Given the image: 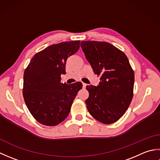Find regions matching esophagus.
Returning a JSON list of instances; mask_svg holds the SVG:
<instances>
[{
  "label": "esophagus",
  "mask_w": 160,
  "mask_h": 160,
  "mask_svg": "<svg viewBox=\"0 0 160 160\" xmlns=\"http://www.w3.org/2000/svg\"><path fill=\"white\" fill-rule=\"evenodd\" d=\"M87 84H85V83H84V82L82 83V87H83V88H85V87H87Z\"/></svg>",
  "instance_id": "34e87169"
}]
</instances>
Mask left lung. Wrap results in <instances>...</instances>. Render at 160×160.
<instances>
[{
    "label": "left lung",
    "instance_id": "obj_1",
    "mask_svg": "<svg viewBox=\"0 0 160 160\" xmlns=\"http://www.w3.org/2000/svg\"><path fill=\"white\" fill-rule=\"evenodd\" d=\"M81 47L93 72L100 76L97 87L87 86L88 111L105 124L117 122L130 105L133 96L134 72L125 53L111 44L82 41Z\"/></svg>",
    "mask_w": 160,
    "mask_h": 160
}]
</instances>
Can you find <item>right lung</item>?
I'll use <instances>...</instances> for the list:
<instances>
[{"instance_id":"add662e5","label":"right lung","mask_w":160,"mask_h":160,"mask_svg":"<svg viewBox=\"0 0 160 160\" xmlns=\"http://www.w3.org/2000/svg\"><path fill=\"white\" fill-rule=\"evenodd\" d=\"M80 40L62 42L36 53L24 72L22 94L32 116L39 123L53 127L69 115L78 91L80 82H61L68 58L78 52Z\"/></svg>"}]
</instances>
